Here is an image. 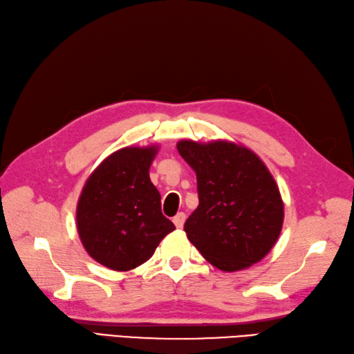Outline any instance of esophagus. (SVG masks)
Returning <instances> with one entry per match:
<instances>
[{"instance_id":"1","label":"esophagus","mask_w":354,"mask_h":354,"mask_svg":"<svg viewBox=\"0 0 354 354\" xmlns=\"http://www.w3.org/2000/svg\"><path fill=\"white\" fill-rule=\"evenodd\" d=\"M174 223L176 227H183L185 223V214L184 212H178V214L174 217Z\"/></svg>"}]
</instances>
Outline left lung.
Here are the masks:
<instances>
[{"instance_id": "8db88e82", "label": "left lung", "mask_w": 354, "mask_h": 354, "mask_svg": "<svg viewBox=\"0 0 354 354\" xmlns=\"http://www.w3.org/2000/svg\"><path fill=\"white\" fill-rule=\"evenodd\" d=\"M176 147L197 178L199 207L184 225L188 240L223 271L257 264L273 249L283 223L282 197L266 164L226 140H180Z\"/></svg>"}]
</instances>
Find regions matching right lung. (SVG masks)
Here are the masks:
<instances>
[{
	"instance_id": "obj_1",
	"label": "right lung",
	"mask_w": 354,
	"mask_h": 354,
	"mask_svg": "<svg viewBox=\"0 0 354 354\" xmlns=\"http://www.w3.org/2000/svg\"><path fill=\"white\" fill-rule=\"evenodd\" d=\"M158 146H129L106 157L86 180L77 229L86 252L104 267L128 271L149 259L175 229L161 212L149 167Z\"/></svg>"
}]
</instances>
